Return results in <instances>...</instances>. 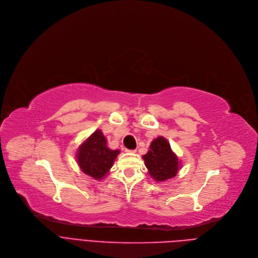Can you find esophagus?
Returning a JSON list of instances; mask_svg holds the SVG:
<instances>
[{
  "label": "esophagus",
  "mask_w": 258,
  "mask_h": 258,
  "mask_svg": "<svg viewBox=\"0 0 258 258\" xmlns=\"http://www.w3.org/2000/svg\"><path fill=\"white\" fill-rule=\"evenodd\" d=\"M125 152H127V153H135V152H136V150H130V149H125Z\"/></svg>",
  "instance_id": "obj_1"
}]
</instances>
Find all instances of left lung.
<instances>
[{"label":"left lung","mask_w":258,"mask_h":258,"mask_svg":"<svg viewBox=\"0 0 258 258\" xmlns=\"http://www.w3.org/2000/svg\"><path fill=\"white\" fill-rule=\"evenodd\" d=\"M143 159L149 175L157 182L174 178L181 168V162L168 140L161 136L151 142L150 149L143 155Z\"/></svg>","instance_id":"8db88e82"}]
</instances>
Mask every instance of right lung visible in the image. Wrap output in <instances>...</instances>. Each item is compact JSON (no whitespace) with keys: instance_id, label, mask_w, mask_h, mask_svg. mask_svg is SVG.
I'll return each mask as SVG.
<instances>
[{"instance_id":"add662e5","label":"right lung","mask_w":258,"mask_h":258,"mask_svg":"<svg viewBox=\"0 0 258 258\" xmlns=\"http://www.w3.org/2000/svg\"><path fill=\"white\" fill-rule=\"evenodd\" d=\"M119 150H112L107 145V139L102 131L97 130L79 146L76 158L81 171L96 180L108 175Z\"/></svg>"}]
</instances>
